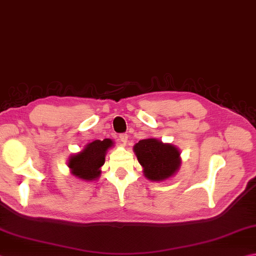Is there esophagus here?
I'll return each mask as SVG.
<instances>
[{
    "label": "esophagus",
    "instance_id": "obj_1",
    "mask_svg": "<svg viewBox=\"0 0 256 256\" xmlns=\"http://www.w3.org/2000/svg\"><path fill=\"white\" fill-rule=\"evenodd\" d=\"M119 140L124 145H126V144H127V142H128V135H127V134H120Z\"/></svg>",
    "mask_w": 256,
    "mask_h": 256
}]
</instances>
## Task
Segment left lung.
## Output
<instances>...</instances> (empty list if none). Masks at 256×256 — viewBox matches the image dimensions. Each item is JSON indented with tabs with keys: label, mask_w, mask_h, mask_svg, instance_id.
Segmentation results:
<instances>
[{
	"label": "left lung",
	"mask_w": 256,
	"mask_h": 256,
	"mask_svg": "<svg viewBox=\"0 0 256 256\" xmlns=\"http://www.w3.org/2000/svg\"><path fill=\"white\" fill-rule=\"evenodd\" d=\"M145 178L150 181H164L178 172L181 165L180 150L171 144L155 138H147L134 146Z\"/></svg>",
	"instance_id": "obj_1"
}]
</instances>
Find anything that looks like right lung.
I'll use <instances>...</instances> for the list:
<instances>
[{
	"label": "right lung",
	"mask_w": 256,
	"mask_h": 256,
	"mask_svg": "<svg viewBox=\"0 0 256 256\" xmlns=\"http://www.w3.org/2000/svg\"><path fill=\"white\" fill-rule=\"evenodd\" d=\"M114 142L109 138L94 140L84 147L78 154L72 155L68 160V168L74 176L84 181H93L100 176V168L104 164L106 153Z\"/></svg>",
	"instance_id": "obj_1"
}]
</instances>
